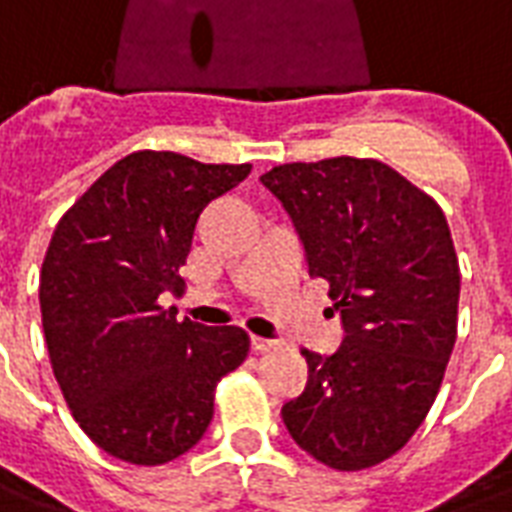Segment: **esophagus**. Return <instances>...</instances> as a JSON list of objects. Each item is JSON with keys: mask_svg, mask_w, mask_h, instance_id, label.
Returning a JSON list of instances; mask_svg holds the SVG:
<instances>
[{"mask_svg": "<svg viewBox=\"0 0 512 512\" xmlns=\"http://www.w3.org/2000/svg\"><path fill=\"white\" fill-rule=\"evenodd\" d=\"M252 349L263 354V351L279 349V341H271V338H260V335H252Z\"/></svg>", "mask_w": 512, "mask_h": 512, "instance_id": "esophagus-1", "label": "esophagus"}]
</instances>
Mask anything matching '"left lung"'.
<instances>
[{"label": "left lung", "instance_id": "left-lung-1", "mask_svg": "<svg viewBox=\"0 0 512 512\" xmlns=\"http://www.w3.org/2000/svg\"><path fill=\"white\" fill-rule=\"evenodd\" d=\"M330 284L343 343L303 349L306 389L284 403L287 432L333 470H365L411 440L438 397L456 341L459 260L446 214L386 163L327 158L260 177Z\"/></svg>", "mask_w": 512, "mask_h": 512}]
</instances>
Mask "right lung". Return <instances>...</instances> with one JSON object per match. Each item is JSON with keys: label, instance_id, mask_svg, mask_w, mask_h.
<instances>
[{"label": "right lung", "instance_id": "add662e5", "mask_svg": "<svg viewBox=\"0 0 512 512\" xmlns=\"http://www.w3.org/2000/svg\"><path fill=\"white\" fill-rule=\"evenodd\" d=\"M249 163L139 150L58 220L39 273L50 365L74 421L109 456L155 467L204 438L214 389L247 360L241 327H206L158 303L182 292L195 222Z\"/></svg>", "mask_w": 512, "mask_h": 512}]
</instances>
